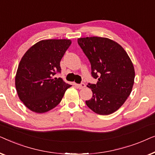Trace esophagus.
<instances>
[{"label": "esophagus", "instance_id": "obj_1", "mask_svg": "<svg viewBox=\"0 0 155 155\" xmlns=\"http://www.w3.org/2000/svg\"><path fill=\"white\" fill-rule=\"evenodd\" d=\"M77 87L79 89H83L84 87H85V84L84 83H83V82H82V83H80V84H77Z\"/></svg>", "mask_w": 155, "mask_h": 155}]
</instances>
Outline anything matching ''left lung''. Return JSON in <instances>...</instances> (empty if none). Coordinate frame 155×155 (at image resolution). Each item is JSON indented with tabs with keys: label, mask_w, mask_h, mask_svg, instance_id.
Returning a JSON list of instances; mask_svg holds the SVG:
<instances>
[{
	"label": "left lung",
	"mask_w": 155,
	"mask_h": 155,
	"mask_svg": "<svg viewBox=\"0 0 155 155\" xmlns=\"http://www.w3.org/2000/svg\"><path fill=\"white\" fill-rule=\"evenodd\" d=\"M78 43L91 63L97 84L89 83L92 97L85 101L91 110L109 115L119 109L130 94L135 70L130 57L117 42L104 37L79 38Z\"/></svg>",
	"instance_id": "8db88e82"
}]
</instances>
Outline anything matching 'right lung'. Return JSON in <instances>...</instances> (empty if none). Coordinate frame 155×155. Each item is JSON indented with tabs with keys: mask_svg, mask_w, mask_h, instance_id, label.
I'll list each match as a JSON object with an SVG mask.
<instances>
[{
	"mask_svg": "<svg viewBox=\"0 0 155 155\" xmlns=\"http://www.w3.org/2000/svg\"><path fill=\"white\" fill-rule=\"evenodd\" d=\"M71 44L70 39L41 40L27 51L19 63L15 76L18 97L29 110L47 112L61 102L71 87L62 78L60 62Z\"/></svg>",
	"mask_w": 155,
	"mask_h": 155,
	"instance_id": "1",
	"label": "right lung"
}]
</instances>
